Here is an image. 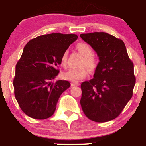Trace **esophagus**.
Returning a JSON list of instances; mask_svg holds the SVG:
<instances>
[{
	"instance_id": "obj_1",
	"label": "esophagus",
	"mask_w": 146,
	"mask_h": 146,
	"mask_svg": "<svg viewBox=\"0 0 146 146\" xmlns=\"http://www.w3.org/2000/svg\"><path fill=\"white\" fill-rule=\"evenodd\" d=\"M79 85H80V84H79L78 82H71V86L72 87L79 86Z\"/></svg>"
}]
</instances>
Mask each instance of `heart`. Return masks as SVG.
Returning a JSON list of instances; mask_svg holds the SVG:
<instances>
[{
    "mask_svg": "<svg viewBox=\"0 0 146 146\" xmlns=\"http://www.w3.org/2000/svg\"><path fill=\"white\" fill-rule=\"evenodd\" d=\"M77 48L85 57L83 64L86 65L90 69H94L96 68L97 65H98V62L93 56V51L90 45L84 42L79 43L77 45ZM67 56L68 51H65L62 55L61 59H60V62L63 66L66 65V61H67ZM87 75H88V71L85 68H77V69L70 68L67 71L62 73L61 76L62 78L66 80H69L71 82H78L86 78Z\"/></svg>",
    "mask_w": 146,
    "mask_h": 146,
    "instance_id": "heart-1",
    "label": "heart"
}]
</instances>
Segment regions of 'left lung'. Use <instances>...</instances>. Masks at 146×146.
Listing matches in <instances>:
<instances>
[{"mask_svg":"<svg viewBox=\"0 0 146 146\" xmlns=\"http://www.w3.org/2000/svg\"><path fill=\"white\" fill-rule=\"evenodd\" d=\"M80 37L100 60L94 78L81 84L82 108L92 121H111L120 115L133 94L134 64L121 39L105 32L82 33Z\"/></svg>","mask_w":146,"mask_h":146,"instance_id":"1","label":"left lung"}]
</instances>
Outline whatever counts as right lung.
<instances>
[{"label":"right lung","instance_id":"add662e5","mask_svg":"<svg viewBox=\"0 0 146 146\" xmlns=\"http://www.w3.org/2000/svg\"><path fill=\"white\" fill-rule=\"evenodd\" d=\"M78 38L53 33L36 37L25 45L13 84L20 108L27 116L45 119L53 115L60 95L71 84L66 80L51 81L59 73L62 53Z\"/></svg>","mask_w":146,"mask_h":146}]
</instances>
